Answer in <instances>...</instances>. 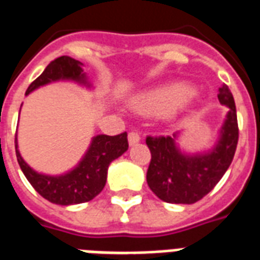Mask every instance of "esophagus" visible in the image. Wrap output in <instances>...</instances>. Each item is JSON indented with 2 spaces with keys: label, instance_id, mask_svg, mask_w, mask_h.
I'll use <instances>...</instances> for the list:
<instances>
[{
  "label": "esophagus",
  "instance_id": "obj_1",
  "mask_svg": "<svg viewBox=\"0 0 260 260\" xmlns=\"http://www.w3.org/2000/svg\"><path fill=\"white\" fill-rule=\"evenodd\" d=\"M128 142H129V146H135L140 142V135L138 132H129L128 135Z\"/></svg>",
  "mask_w": 260,
  "mask_h": 260
}]
</instances>
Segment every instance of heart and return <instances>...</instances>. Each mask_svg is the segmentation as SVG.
I'll list each match as a JSON object with an SVG mask.
<instances>
[{"label": "heart", "instance_id": "b5f03b06", "mask_svg": "<svg viewBox=\"0 0 260 260\" xmlns=\"http://www.w3.org/2000/svg\"><path fill=\"white\" fill-rule=\"evenodd\" d=\"M193 95L189 87L178 83L138 95L132 99V105L136 110L144 114H162L178 105L188 104Z\"/></svg>", "mask_w": 260, "mask_h": 260}]
</instances>
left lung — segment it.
I'll return each mask as SVG.
<instances>
[{"instance_id": "8db88e82", "label": "left lung", "mask_w": 260, "mask_h": 260, "mask_svg": "<svg viewBox=\"0 0 260 260\" xmlns=\"http://www.w3.org/2000/svg\"><path fill=\"white\" fill-rule=\"evenodd\" d=\"M218 101L228 112L213 147L203 152H185L178 147L181 132L173 136L146 139L151 162L147 184L161 201L176 205H192L201 201L222 178L235 156L239 126L233 95L226 84L219 87Z\"/></svg>"}]
</instances>
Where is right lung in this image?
<instances>
[{"instance_id": "obj_1", "label": "right lung", "mask_w": 260, "mask_h": 260, "mask_svg": "<svg viewBox=\"0 0 260 260\" xmlns=\"http://www.w3.org/2000/svg\"><path fill=\"white\" fill-rule=\"evenodd\" d=\"M54 82H75L87 88L92 87L87 75L83 72L82 62L62 55L47 65L42 75L29 84L25 95ZM15 147L20 169L35 191L54 205L71 206L90 202L101 193L106 184L109 165L128 150V139L126 132L116 136L95 135L79 164L73 169L57 176L39 173L23 159L19 151L17 134Z\"/></svg>"}]
</instances>
